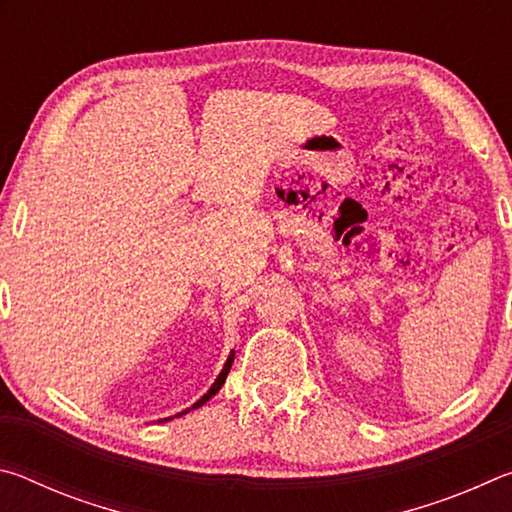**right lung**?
<instances>
[{"mask_svg": "<svg viewBox=\"0 0 512 512\" xmlns=\"http://www.w3.org/2000/svg\"><path fill=\"white\" fill-rule=\"evenodd\" d=\"M232 361H235V350H232L230 352V357H228V361H225V366H223V370L219 372V377H216V381H214V384L210 386V391H207L203 397H201V400H198V402H194V406H192V409H198V406H203L207 400H210V397H214L216 393H219V388L225 384V377H228V372H230V366H232ZM192 409H185L183 413H176V415H171V418H164V422H167V420H173V418H180V415H185V413H189V411H192ZM162 422V420H160Z\"/></svg>", "mask_w": 512, "mask_h": 512, "instance_id": "add662e5", "label": "right lung"}]
</instances>
